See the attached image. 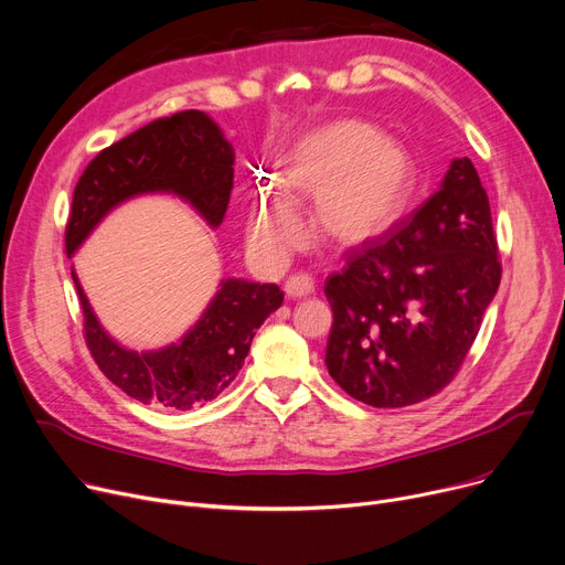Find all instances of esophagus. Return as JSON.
I'll return each mask as SVG.
<instances>
[{"mask_svg":"<svg viewBox=\"0 0 565 565\" xmlns=\"http://www.w3.org/2000/svg\"><path fill=\"white\" fill-rule=\"evenodd\" d=\"M315 291V280L308 274H298V276H289L285 282V294L289 298H306Z\"/></svg>","mask_w":565,"mask_h":565,"instance_id":"34e87169","label":"esophagus"}]
</instances>
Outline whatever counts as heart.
I'll use <instances>...</instances> for the list:
<instances>
[{"instance_id": "b5f03b06", "label": "heart", "mask_w": 565, "mask_h": 565, "mask_svg": "<svg viewBox=\"0 0 565 565\" xmlns=\"http://www.w3.org/2000/svg\"><path fill=\"white\" fill-rule=\"evenodd\" d=\"M271 188L253 196L246 235L259 257L280 263L300 237L291 205L310 196V224L326 242L360 246L382 237L414 194L416 162L380 126L341 117L308 128L280 151Z\"/></svg>"}]
</instances>
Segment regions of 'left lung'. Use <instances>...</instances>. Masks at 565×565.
I'll return each mask as SVG.
<instances>
[{
	"label": "left lung",
	"instance_id": "obj_1",
	"mask_svg": "<svg viewBox=\"0 0 565 565\" xmlns=\"http://www.w3.org/2000/svg\"><path fill=\"white\" fill-rule=\"evenodd\" d=\"M500 274L489 196L472 162L455 158L392 237L353 250L328 278V373L371 407L441 392L480 332Z\"/></svg>",
	"mask_w": 565,
	"mask_h": 565
}]
</instances>
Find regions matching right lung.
<instances>
[{
  "label": "right lung",
  "mask_w": 565,
  "mask_h": 565,
  "mask_svg": "<svg viewBox=\"0 0 565 565\" xmlns=\"http://www.w3.org/2000/svg\"><path fill=\"white\" fill-rule=\"evenodd\" d=\"M235 151L224 131L203 110L156 119L104 149L83 171L65 231L72 257L121 203L145 194L185 201L210 228H220L233 190ZM85 317V341L126 396L145 405L192 409L220 396L239 373L255 330L282 306L278 285L226 278L196 323L162 349L134 351L97 319L72 267Z\"/></svg>",
  "instance_id": "add662e5"
}]
</instances>
